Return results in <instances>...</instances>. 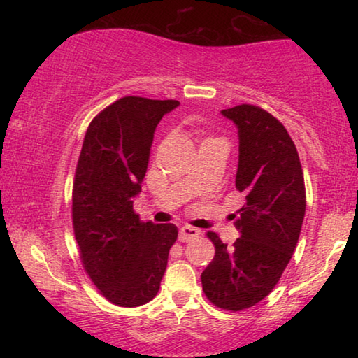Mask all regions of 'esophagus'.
Returning a JSON list of instances; mask_svg holds the SVG:
<instances>
[{"mask_svg":"<svg viewBox=\"0 0 358 358\" xmlns=\"http://www.w3.org/2000/svg\"><path fill=\"white\" fill-rule=\"evenodd\" d=\"M199 235H201V230H199V229L191 227V226H185V227L180 229L178 238H180V241H189L192 238L199 237Z\"/></svg>","mask_w":358,"mask_h":358,"instance_id":"obj_1","label":"esophagus"}]
</instances>
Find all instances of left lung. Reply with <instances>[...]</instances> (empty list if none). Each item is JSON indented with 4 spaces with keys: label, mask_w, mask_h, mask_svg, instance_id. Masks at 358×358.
Returning a JSON list of instances; mask_svg holds the SVG:
<instances>
[{
    "label": "left lung",
    "mask_w": 358,
    "mask_h": 358,
    "mask_svg": "<svg viewBox=\"0 0 358 358\" xmlns=\"http://www.w3.org/2000/svg\"><path fill=\"white\" fill-rule=\"evenodd\" d=\"M221 115L238 131L235 186L245 205L235 220L240 237L232 246L207 234L216 252L201 278L213 305L241 311L273 290L292 257L305 217V180L292 138L273 115L250 104Z\"/></svg>",
    "instance_id": "1"
}]
</instances>
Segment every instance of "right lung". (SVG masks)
Returning a JSON list of instances; mask_svg holds the SVG:
<instances>
[{"instance_id":"1","label":"right lung","mask_w":358,"mask_h":358,"mask_svg":"<svg viewBox=\"0 0 358 358\" xmlns=\"http://www.w3.org/2000/svg\"><path fill=\"white\" fill-rule=\"evenodd\" d=\"M178 101L126 96L88 126L72 189V222L85 270L113 305L153 300L167 268L175 224L141 222L142 191L156 126Z\"/></svg>"}]
</instances>
